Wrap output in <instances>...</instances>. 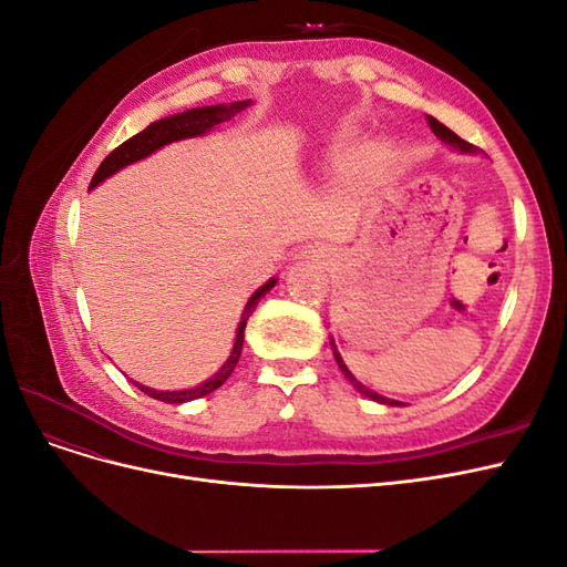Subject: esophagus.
Returning <instances> with one entry per match:
<instances>
[{"instance_id":"34e87169","label":"esophagus","mask_w":567,"mask_h":567,"mask_svg":"<svg viewBox=\"0 0 567 567\" xmlns=\"http://www.w3.org/2000/svg\"><path fill=\"white\" fill-rule=\"evenodd\" d=\"M300 257H302V260H315V257H319V250L317 248H307V250L300 252Z\"/></svg>"}]
</instances>
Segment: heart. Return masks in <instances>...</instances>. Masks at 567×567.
Segmentation results:
<instances>
[{
	"instance_id": "heart-1",
	"label": "heart",
	"mask_w": 567,
	"mask_h": 567,
	"mask_svg": "<svg viewBox=\"0 0 567 567\" xmlns=\"http://www.w3.org/2000/svg\"><path fill=\"white\" fill-rule=\"evenodd\" d=\"M326 163L338 169H352L350 175L359 184H381L392 175L394 148L383 136H375L357 148L354 134L346 132L326 148Z\"/></svg>"
}]
</instances>
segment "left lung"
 I'll use <instances>...</instances> for the list:
<instances>
[{
    "mask_svg": "<svg viewBox=\"0 0 567 567\" xmlns=\"http://www.w3.org/2000/svg\"><path fill=\"white\" fill-rule=\"evenodd\" d=\"M427 125H431V130H433V134L437 136V140L447 146V148H452V151H456V153H468V156H483L485 151H480L477 146H473V144H468V142H463L458 134H454L447 125H442L437 117H433V115H427ZM331 340V350H333V357H336V364H338V369L342 371V375H346V379L352 383V388L357 390V392H362L364 398H369V400H373V402H379V404H385V406H404V402H400V400H390V398H383V394H379V392H373L371 388H367L364 383H359L354 375H352V371L348 369V364L342 362V357H340V352H338V348H336V340L333 338H329Z\"/></svg>",
    "mask_w": 567,
    "mask_h": 567,
    "instance_id": "left-lung-1",
    "label": "left lung"
}]
</instances>
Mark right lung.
Returning a JSON list of instances; mask_svg holds the SVG:
<instances>
[{
  "label": "right lung",
  "instance_id": "obj_1",
  "mask_svg": "<svg viewBox=\"0 0 567 567\" xmlns=\"http://www.w3.org/2000/svg\"><path fill=\"white\" fill-rule=\"evenodd\" d=\"M248 106H252V101L244 99V101H231V104L200 106V109H192V111H184V113H177V115H167V117L156 120V123H151L146 130H142L140 134H134L132 140H127L125 144H120L115 151L109 153L106 161L99 165L90 188H96L101 182H106L109 177L120 173L123 167L148 158L151 153H156L158 148H163L167 144L182 142V140H194V136H203V134L213 132L217 125L229 123L234 115L246 111ZM277 281H279L277 277H271L267 284H262L248 298L244 312H241V321H238V326H236V338H234V346H231L227 362L221 364L219 371L213 373L208 381H203V383H198L194 388H186V390H156V388H148V385L136 383V381H132V383L140 388L144 394H148V398L161 400L165 404H184V402L205 398V394H210L213 390H217L221 383L229 379L231 371L238 364V357H241V350H244L246 323H248L250 315L255 312L257 302H260V298H265L274 286H277Z\"/></svg>",
  "mask_w": 567,
  "mask_h": 567
}]
</instances>
